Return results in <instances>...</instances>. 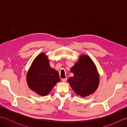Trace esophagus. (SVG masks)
Returning a JSON list of instances; mask_svg holds the SVG:
<instances>
[{"label": "esophagus", "instance_id": "esophagus-1", "mask_svg": "<svg viewBox=\"0 0 127 127\" xmlns=\"http://www.w3.org/2000/svg\"><path fill=\"white\" fill-rule=\"evenodd\" d=\"M66 80H67L66 78H65V79H62V82H65L66 81Z\"/></svg>", "mask_w": 127, "mask_h": 127}]
</instances>
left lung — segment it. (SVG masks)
Wrapping results in <instances>:
<instances>
[{
	"mask_svg": "<svg viewBox=\"0 0 127 127\" xmlns=\"http://www.w3.org/2000/svg\"><path fill=\"white\" fill-rule=\"evenodd\" d=\"M70 71L74 74V76L69 77L68 81L78 95L88 96L98 88L99 75L95 64L88 56H81Z\"/></svg>",
	"mask_w": 127,
	"mask_h": 127,
	"instance_id": "8db88e82",
	"label": "left lung"
}]
</instances>
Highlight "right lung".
Instances as JSON below:
<instances>
[{
	"label": "right lung",
	"instance_id": "obj_1",
	"mask_svg": "<svg viewBox=\"0 0 127 127\" xmlns=\"http://www.w3.org/2000/svg\"><path fill=\"white\" fill-rule=\"evenodd\" d=\"M60 81L58 71L51 68L44 53L40 54L34 59L27 75L29 87L42 96L47 95Z\"/></svg>",
	"mask_w": 127,
	"mask_h": 127
}]
</instances>
